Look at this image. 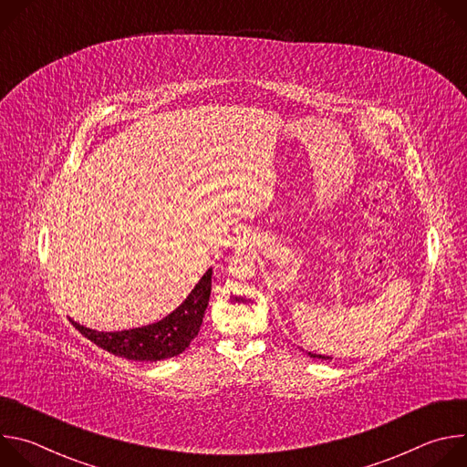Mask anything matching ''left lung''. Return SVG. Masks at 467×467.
<instances>
[{"label": "left lung", "mask_w": 467, "mask_h": 467, "mask_svg": "<svg viewBox=\"0 0 467 467\" xmlns=\"http://www.w3.org/2000/svg\"><path fill=\"white\" fill-rule=\"evenodd\" d=\"M312 358H323V360H328V357H321V355H312V353H308Z\"/></svg>", "instance_id": "8db88e82"}]
</instances>
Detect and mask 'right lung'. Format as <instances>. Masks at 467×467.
I'll use <instances>...</instances> for the list:
<instances>
[{
  "label": "right lung",
  "mask_w": 467,
  "mask_h": 467,
  "mask_svg": "<svg viewBox=\"0 0 467 467\" xmlns=\"http://www.w3.org/2000/svg\"><path fill=\"white\" fill-rule=\"evenodd\" d=\"M213 290V270H209L202 281L195 285L190 296L181 306H177L164 319L129 330L118 332H99L87 328L76 321L74 327L85 338L94 342L103 351L110 355L140 360V362H157L181 355L190 342L197 337L199 327L203 323V316L209 305Z\"/></svg>",
  "instance_id": "obj_1"
}]
</instances>
